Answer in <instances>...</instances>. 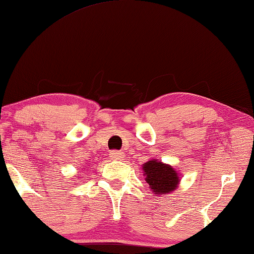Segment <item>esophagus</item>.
<instances>
[{
  "label": "esophagus",
  "instance_id": "34e87169",
  "mask_svg": "<svg viewBox=\"0 0 254 254\" xmlns=\"http://www.w3.org/2000/svg\"><path fill=\"white\" fill-rule=\"evenodd\" d=\"M112 160H115V161H122L124 160V157H126V155H124L123 151L121 150H113L111 153V156Z\"/></svg>",
  "mask_w": 254,
  "mask_h": 254
}]
</instances>
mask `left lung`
I'll return each mask as SVG.
<instances>
[{
  "mask_svg": "<svg viewBox=\"0 0 254 254\" xmlns=\"http://www.w3.org/2000/svg\"><path fill=\"white\" fill-rule=\"evenodd\" d=\"M142 169L146 175V183L149 185L154 194L164 195L177 188L179 177L175 169H172L170 165L154 160L143 164Z\"/></svg>",
  "mask_w": 254,
  "mask_h": 254,
  "instance_id": "8db88e82",
  "label": "left lung"
}]
</instances>
